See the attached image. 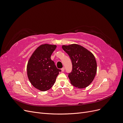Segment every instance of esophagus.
Instances as JSON below:
<instances>
[{
    "instance_id": "1",
    "label": "esophagus",
    "mask_w": 123,
    "mask_h": 123,
    "mask_svg": "<svg viewBox=\"0 0 123 123\" xmlns=\"http://www.w3.org/2000/svg\"><path fill=\"white\" fill-rule=\"evenodd\" d=\"M61 70H62V72H64V71H65V68H62V69H61Z\"/></svg>"
}]
</instances>
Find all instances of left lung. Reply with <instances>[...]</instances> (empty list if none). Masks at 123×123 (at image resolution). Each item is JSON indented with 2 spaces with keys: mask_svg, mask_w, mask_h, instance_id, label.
I'll list each match as a JSON object with an SVG mask.
<instances>
[{
  "mask_svg": "<svg viewBox=\"0 0 123 123\" xmlns=\"http://www.w3.org/2000/svg\"><path fill=\"white\" fill-rule=\"evenodd\" d=\"M62 48L72 61V71L68 75L71 84L80 89L86 88L93 80L97 71L94 55L77 44L62 45Z\"/></svg>",
  "mask_w": 123,
  "mask_h": 123,
  "instance_id": "8db88e82",
  "label": "left lung"
}]
</instances>
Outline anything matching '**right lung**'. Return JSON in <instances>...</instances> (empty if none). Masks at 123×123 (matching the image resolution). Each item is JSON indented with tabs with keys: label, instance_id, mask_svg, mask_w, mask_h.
Instances as JSON below:
<instances>
[{
	"label": "right lung",
	"instance_id": "right-lung-1",
	"mask_svg": "<svg viewBox=\"0 0 123 123\" xmlns=\"http://www.w3.org/2000/svg\"><path fill=\"white\" fill-rule=\"evenodd\" d=\"M56 46L42 44L36 48L30 57L27 66V75L31 84L42 91L53 86L61 70L57 69L51 56Z\"/></svg>",
	"mask_w": 123,
	"mask_h": 123
}]
</instances>
